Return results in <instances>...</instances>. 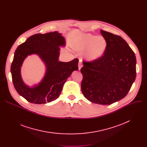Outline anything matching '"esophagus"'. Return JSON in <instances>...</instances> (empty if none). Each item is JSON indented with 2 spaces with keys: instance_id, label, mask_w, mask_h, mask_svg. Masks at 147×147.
<instances>
[{
  "instance_id": "esophagus-1",
  "label": "esophagus",
  "mask_w": 147,
  "mask_h": 147,
  "mask_svg": "<svg viewBox=\"0 0 147 147\" xmlns=\"http://www.w3.org/2000/svg\"><path fill=\"white\" fill-rule=\"evenodd\" d=\"M82 67V60H79V63H78V69L80 70Z\"/></svg>"
}]
</instances>
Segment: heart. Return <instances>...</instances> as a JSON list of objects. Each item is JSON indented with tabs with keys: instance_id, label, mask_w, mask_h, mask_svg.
Returning <instances> with one entry per match:
<instances>
[{
	"instance_id": "obj_1",
	"label": "heart",
	"mask_w": 147,
	"mask_h": 147,
	"mask_svg": "<svg viewBox=\"0 0 147 147\" xmlns=\"http://www.w3.org/2000/svg\"><path fill=\"white\" fill-rule=\"evenodd\" d=\"M73 47L80 53L86 51L85 53L86 59L90 61H94L103 56L107 47V42L102 36L84 34L74 40Z\"/></svg>"
}]
</instances>
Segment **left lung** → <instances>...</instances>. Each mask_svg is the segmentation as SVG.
Masks as SVG:
<instances>
[{
    "mask_svg": "<svg viewBox=\"0 0 147 147\" xmlns=\"http://www.w3.org/2000/svg\"><path fill=\"white\" fill-rule=\"evenodd\" d=\"M107 47L104 55L92 62L83 61L81 91L88 100L111 105L127 95L136 77V57L121 37L100 30Z\"/></svg>",
    "mask_w": 147,
    "mask_h": 147,
    "instance_id": "obj_1",
    "label": "left lung"
}]
</instances>
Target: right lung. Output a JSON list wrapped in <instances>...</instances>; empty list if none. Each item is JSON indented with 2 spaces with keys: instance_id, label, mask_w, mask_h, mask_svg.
<instances>
[{
  "instance_id": "1",
  "label": "right lung",
  "mask_w": 147,
  "mask_h": 147,
  "mask_svg": "<svg viewBox=\"0 0 147 147\" xmlns=\"http://www.w3.org/2000/svg\"><path fill=\"white\" fill-rule=\"evenodd\" d=\"M65 46V37L54 31L33 35L17 47L10 71L14 87L20 95L35 104L47 103L59 98L67 78L78 70L77 58L69 62L59 61L60 47ZM32 54L37 55L44 63L46 72L39 83L29 86L23 81L20 69L25 59Z\"/></svg>"
}]
</instances>
